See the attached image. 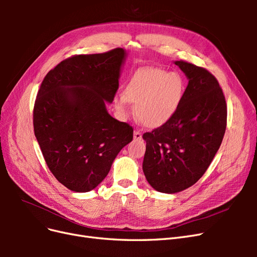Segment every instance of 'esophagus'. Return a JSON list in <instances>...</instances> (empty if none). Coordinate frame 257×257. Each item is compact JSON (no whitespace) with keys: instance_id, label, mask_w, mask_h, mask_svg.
Masks as SVG:
<instances>
[{"instance_id":"1","label":"esophagus","mask_w":257,"mask_h":257,"mask_svg":"<svg viewBox=\"0 0 257 257\" xmlns=\"http://www.w3.org/2000/svg\"><path fill=\"white\" fill-rule=\"evenodd\" d=\"M142 136H143V134H142L141 131H139V130H135L134 131V139H135V141H138V139H142Z\"/></svg>"}]
</instances>
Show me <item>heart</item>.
Returning <instances> with one entry per match:
<instances>
[{
  "label": "heart",
  "mask_w": 257,
  "mask_h": 257,
  "mask_svg": "<svg viewBox=\"0 0 257 257\" xmlns=\"http://www.w3.org/2000/svg\"><path fill=\"white\" fill-rule=\"evenodd\" d=\"M124 94L114 96L113 104L122 116L127 115L130 103L135 104V114L145 126L164 125L176 113L183 96V80L177 73L160 68L137 72L127 83Z\"/></svg>",
  "instance_id": "heart-1"
}]
</instances>
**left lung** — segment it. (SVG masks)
<instances>
[{
	"label": "left lung",
	"instance_id": "obj_1",
	"mask_svg": "<svg viewBox=\"0 0 257 257\" xmlns=\"http://www.w3.org/2000/svg\"><path fill=\"white\" fill-rule=\"evenodd\" d=\"M175 64L188 77L182 100L164 125L143 135V170L154 190L174 194L196 183L211 164L226 130L227 107L215 77L185 61Z\"/></svg>",
	"mask_w": 257,
	"mask_h": 257
}]
</instances>
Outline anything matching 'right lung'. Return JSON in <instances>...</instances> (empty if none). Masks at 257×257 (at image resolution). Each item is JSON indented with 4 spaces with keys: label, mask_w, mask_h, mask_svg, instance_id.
Returning a JSON list of instances; mask_svg holds the SVG:
<instances>
[{
    "label": "right lung",
    "mask_w": 257,
    "mask_h": 257,
    "mask_svg": "<svg viewBox=\"0 0 257 257\" xmlns=\"http://www.w3.org/2000/svg\"><path fill=\"white\" fill-rule=\"evenodd\" d=\"M125 51L76 54L45 76L33 110L34 134L57 180L89 192L108 175L133 139V127L108 113L119 88Z\"/></svg>",
    "instance_id": "obj_1"
}]
</instances>
